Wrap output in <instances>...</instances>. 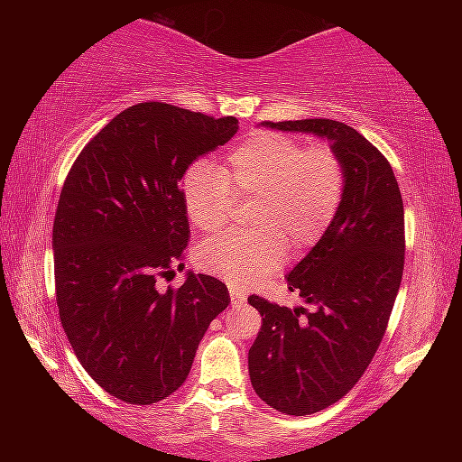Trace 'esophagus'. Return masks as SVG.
<instances>
[{
  "label": "esophagus",
  "mask_w": 462,
  "mask_h": 462,
  "mask_svg": "<svg viewBox=\"0 0 462 462\" xmlns=\"http://www.w3.org/2000/svg\"><path fill=\"white\" fill-rule=\"evenodd\" d=\"M229 296H231V305L233 307H239V305H244V302H245V294L239 288H231Z\"/></svg>",
  "instance_id": "1"
}]
</instances>
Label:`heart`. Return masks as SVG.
Returning a JSON list of instances; mask_svg holds the SVG:
<instances>
[{
  "instance_id": "b5f03b06",
  "label": "heart",
  "mask_w": 462,
  "mask_h": 462,
  "mask_svg": "<svg viewBox=\"0 0 462 462\" xmlns=\"http://www.w3.org/2000/svg\"><path fill=\"white\" fill-rule=\"evenodd\" d=\"M345 189V168L330 147H305L286 134L252 136L229 155V168L198 163L182 180V204L195 229L214 231L233 199L256 198L252 226L226 231L195 250L206 273L236 286H252L286 261L288 248L305 252L319 242Z\"/></svg>"
}]
</instances>
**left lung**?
Listing matches in <instances>:
<instances>
[{"mask_svg": "<svg viewBox=\"0 0 462 462\" xmlns=\"http://www.w3.org/2000/svg\"><path fill=\"white\" fill-rule=\"evenodd\" d=\"M324 138L345 168L330 226L286 275L305 307L252 294L263 328L248 351L250 383L277 412H319L349 393L381 345L403 273V201L393 168L374 144L334 119L264 122Z\"/></svg>", "mask_w": 462, "mask_h": 462, "instance_id": "left-lung-1", "label": "left lung"}]
</instances>
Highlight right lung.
<instances>
[{"label": "right lung", "instance_id": "1", "mask_svg": "<svg viewBox=\"0 0 462 462\" xmlns=\"http://www.w3.org/2000/svg\"><path fill=\"white\" fill-rule=\"evenodd\" d=\"M236 117L138 103L86 144L56 208L52 250L60 324L88 374L125 403L166 400L191 370L210 321L229 305L217 277L185 269L180 180L237 134Z\"/></svg>", "mask_w": 462, "mask_h": 462}]
</instances>
